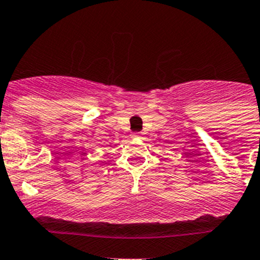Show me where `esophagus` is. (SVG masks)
Masks as SVG:
<instances>
[{"label": "esophagus", "mask_w": 260, "mask_h": 260, "mask_svg": "<svg viewBox=\"0 0 260 260\" xmlns=\"http://www.w3.org/2000/svg\"><path fill=\"white\" fill-rule=\"evenodd\" d=\"M132 137H133V138H140V137H141V133H140V132L132 133Z\"/></svg>", "instance_id": "34e87169"}]
</instances>
